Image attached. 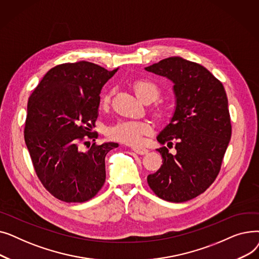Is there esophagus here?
Returning <instances> with one entry per match:
<instances>
[{
    "label": "esophagus",
    "instance_id": "obj_1",
    "mask_svg": "<svg viewBox=\"0 0 259 259\" xmlns=\"http://www.w3.org/2000/svg\"><path fill=\"white\" fill-rule=\"evenodd\" d=\"M132 150L135 152V153H138V154H141V155H144V154H147L148 153V150L146 148H139V147H133L132 148Z\"/></svg>",
    "mask_w": 259,
    "mask_h": 259
}]
</instances>
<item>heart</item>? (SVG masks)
Instances as JSON below:
<instances>
[{"label": "heart", "instance_id": "obj_1", "mask_svg": "<svg viewBox=\"0 0 259 259\" xmlns=\"http://www.w3.org/2000/svg\"><path fill=\"white\" fill-rule=\"evenodd\" d=\"M134 91L138 98L145 102L147 100L155 101L159 97V88L150 80L142 79L134 84ZM111 93H106L102 98V104L106 106L110 101ZM151 132V127L148 122L135 120H122L109 128V138L127 145H139L142 143L146 134Z\"/></svg>", "mask_w": 259, "mask_h": 259}]
</instances>
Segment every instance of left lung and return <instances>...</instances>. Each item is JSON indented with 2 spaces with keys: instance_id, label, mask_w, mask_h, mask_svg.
<instances>
[{
  "instance_id": "8db88e82",
  "label": "left lung",
  "mask_w": 259,
  "mask_h": 259,
  "mask_svg": "<svg viewBox=\"0 0 259 259\" xmlns=\"http://www.w3.org/2000/svg\"><path fill=\"white\" fill-rule=\"evenodd\" d=\"M145 70L173 83L175 109L169 124L156 137L162 165L147 182L161 199L184 202L206 190L219 175L231 139L225 88L205 67L181 57L164 59Z\"/></svg>"
}]
</instances>
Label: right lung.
<instances>
[{
	"mask_svg": "<svg viewBox=\"0 0 259 259\" xmlns=\"http://www.w3.org/2000/svg\"><path fill=\"white\" fill-rule=\"evenodd\" d=\"M116 69L86 61L61 64L40 79L29 97L24 137L37 178L66 202H84L97 195L106 180L105 156L117 143L95 141L90 130L99 116L100 93Z\"/></svg>",
	"mask_w": 259,
	"mask_h": 259,
	"instance_id": "add662e5",
	"label": "right lung"
}]
</instances>
